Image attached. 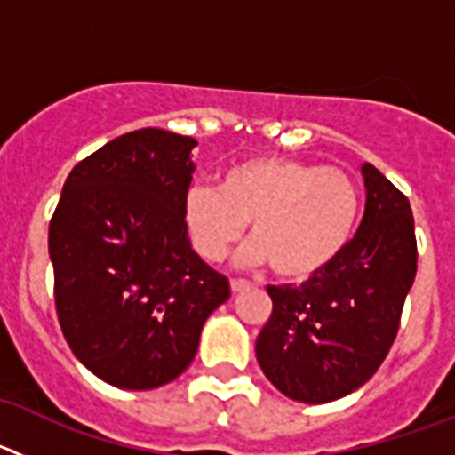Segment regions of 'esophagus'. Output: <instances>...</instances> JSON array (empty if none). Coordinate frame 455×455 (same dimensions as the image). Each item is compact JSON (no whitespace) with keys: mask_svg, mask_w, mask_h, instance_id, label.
Returning a JSON list of instances; mask_svg holds the SVG:
<instances>
[{"mask_svg":"<svg viewBox=\"0 0 455 455\" xmlns=\"http://www.w3.org/2000/svg\"><path fill=\"white\" fill-rule=\"evenodd\" d=\"M248 287H251V283H248V280H232V283H230V289H232V293H235V296H236V293L243 291V289H248Z\"/></svg>","mask_w":455,"mask_h":455,"instance_id":"obj_1","label":"esophagus"}]
</instances>
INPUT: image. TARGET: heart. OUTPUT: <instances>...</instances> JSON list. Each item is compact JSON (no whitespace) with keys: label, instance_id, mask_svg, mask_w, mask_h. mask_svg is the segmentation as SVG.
Here are the masks:
<instances>
[{"label":"heart","instance_id":"1","mask_svg":"<svg viewBox=\"0 0 455 455\" xmlns=\"http://www.w3.org/2000/svg\"><path fill=\"white\" fill-rule=\"evenodd\" d=\"M360 207V188L339 168L248 156L225 168L219 187L188 188L182 220L191 248L209 264L220 262L251 223L252 241L241 262H268L277 277L300 283L347 251Z\"/></svg>","mask_w":455,"mask_h":455}]
</instances>
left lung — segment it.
<instances>
[{
    "mask_svg": "<svg viewBox=\"0 0 455 455\" xmlns=\"http://www.w3.org/2000/svg\"><path fill=\"white\" fill-rule=\"evenodd\" d=\"M363 178L367 204L347 251L300 287H267L273 312L257 337V363L300 403H328L367 383L396 339L415 283L408 198L371 164L363 166Z\"/></svg>",
    "mask_w": 455,
    "mask_h": 455,
    "instance_id": "8db88e82",
    "label": "left lung"
}]
</instances>
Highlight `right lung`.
I'll list each match as a JSON object with an SVG mask.
<instances>
[{
  "instance_id": "1",
  "label": "right lung",
  "mask_w": 455,
  "mask_h": 455,
  "mask_svg": "<svg viewBox=\"0 0 455 455\" xmlns=\"http://www.w3.org/2000/svg\"><path fill=\"white\" fill-rule=\"evenodd\" d=\"M198 140L146 127L72 168L50 220L56 315L79 363L120 389L191 364L228 277L191 248L182 203Z\"/></svg>"
}]
</instances>
